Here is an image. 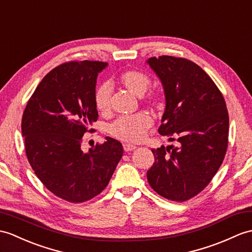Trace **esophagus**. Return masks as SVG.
Segmentation results:
<instances>
[{
  "label": "esophagus",
  "instance_id": "obj_1",
  "mask_svg": "<svg viewBox=\"0 0 252 252\" xmlns=\"http://www.w3.org/2000/svg\"><path fill=\"white\" fill-rule=\"evenodd\" d=\"M124 149H125V151H126V153H128V151L136 149V146L131 145V144H124Z\"/></svg>",
  "mask_w": 252,
  "mask_h": 252
}]
</instances>
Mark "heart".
<instances>
[{"label":"heart","instance_id":"heart-1","mask_svg":"<svg viewBox=\"0 0 252 252\" xmlns=\"http://www.w3.org/2000/svg\"><path fill=\"white\" fill-rule=\"evenodd\" d=\"M118 83L128 92L142 96L151 85V79L144 72L128 69L121 73ZM94 104L99 113L107 114L110 109V87L104 83L94 90ZM145 102L151 107L159 109L164 104V96L159 91H154L145 97ZM153 125V119L147 113H138L134 116L121 117L110 126V134L117 139L126 143H138L144 139L146 132Z\"/></svg>","mask_w":252,"mask_h":252}]
</instances>
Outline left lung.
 Segmentation results:
<instances>
[{
  "instance_id": "8db88e82",
  "label": "left lung",
  "mask_w": 252,
  "mask_h": 252,
  "mask_svg": "<svg viewBox=\"0 0 252 252\" xmlns=\"http://www.w3.org/2000/svg\"><path fill=\"white\" fill-rule=\"evenodd\" d=\"M165 93L161 135L174 145L153 149L147 172L151 188L174 202H185L206 188L218 172L229 143V113L221 91L208 74L188 59L150 58Z\"/></svg>"
}]
</instances>
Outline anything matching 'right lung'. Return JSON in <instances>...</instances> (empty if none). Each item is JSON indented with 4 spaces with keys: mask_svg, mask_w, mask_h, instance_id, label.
<instances>
[{
    "mask_svg": "<svg viewBox=\"0 0 252 252\" xmlns=\"http://www.w3.org/2000/svg\"><path fill=\"white\" fill-rule=\"evenodd\" d=\"M106 62L71 61L47 74L28 101L22 115L28 161L38 179L58 197L83 203L108 185L124 148L118 140L106 142L84 154L80 146L97 120L94 90Z\"/></svg>",
    "mask_w": 252,
    "mask_h": 252,
    "instance_id": "right-lung-1",
    "label": "right lung"
}]
</instances>
